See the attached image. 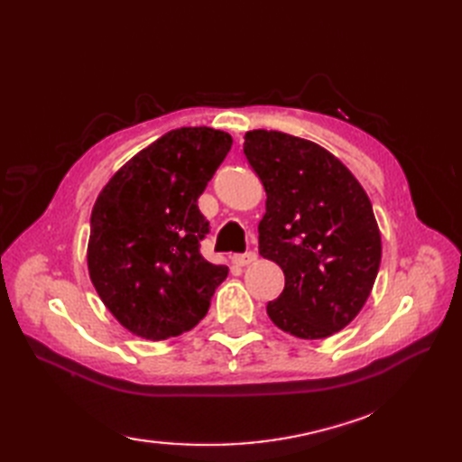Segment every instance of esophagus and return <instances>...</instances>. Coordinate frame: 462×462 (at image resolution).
<instances>
[{
  "label": "esophagus",
  "mask_w": 462,
  "mask_h": 462,
  "mask_svg": "<svg viewBox=\"0 0 462 462\" xmlns=\"http://www.w3.org/2000/svg\"><path fill=\"white\" fill-rule=\"evenodd\" d=\"M256 258H258L256 253H245V254H236L233 258V262L239 263V265H250V263L256 262Z\"/></svg>",
  "instance_id": "34e87169"
}]
</instances>
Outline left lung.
Masks as SVG:
<instances>
[{
  "label": "left lung",
  "mask_w": 462,
  "mask_h": 462,
  "mask_svg": "<svg viewBox=\"0 0 462 462\" xmlns=\"http://www.w3.org/2000/svg\"><path fill=\"white\" fill-rule=\"evenodd\" d=\"M245 156L265 190L260 254L285 273L270 319L300 339L341 331L366 304L382 262V235L356 177L306 138L248 131Z\"/></svg>",
  "instance_id": "8db88e82"
}]
</instances>
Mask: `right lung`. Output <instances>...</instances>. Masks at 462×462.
<instances>
[{
	"instance_id": "right-lung-1",
	"label": "right lung",
	"mask_w": 462,
	"mask_h": 462,
	"mask_svg": "<svg viewBox=\"0 0 462 462\" xmlns=\"http://www.w3.org/2000/svg\"><path fill=\"white\" fill-rule=\"evenodd\" d=\"M231 144L229 133L209 127L170 131L97 194L88 273L107 310L136 337L163 341L192 329L229 273L200 254L209 229L199 197Z\"/></svg>"
}]
</instances>
